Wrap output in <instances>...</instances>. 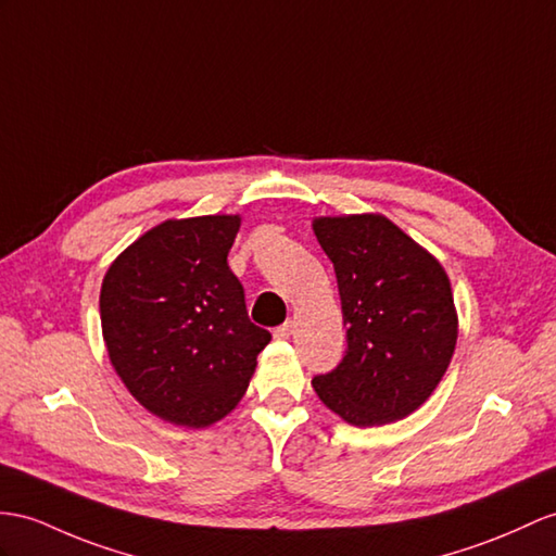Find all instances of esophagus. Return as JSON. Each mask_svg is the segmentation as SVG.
I'll list each match as a JSON object with an SVG mask.
<instances>
[{"instance_id":"esophagus-1","label":"esophagus","mask_w":556,"mask_h":556,"mask_svg":"<svg viewBox=\"0 0 556 556\" xmlns=\"http://www.w3.org/2000/svg\"><path fill=\"white\" fill-rule=\"evenodd\" d=\"M292 328H294V323H292V320H286L282 325H278V328L274 330V334L278 337V340H288V337L292 334Z\"/></svg>"}]
</instances>
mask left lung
<instances>
[{
	"mask_svg": "<svg viewBox=\"0 0 556 556\" xmlns=\"http://www.w3.org/2000/svg\"><path fill=\"white\" fill-rule=\"evenodd\" d=\"M314 231L334 266L346 351L311 384L349 425L403 419L431 396L455 351L451 280L380 214L323 216Z\"/></svg>",
	"mask_w": 556,
	"mask_h": 556,
	"instance_id": "left-lung-1",
	"label": "left lung"
}]
</instances>
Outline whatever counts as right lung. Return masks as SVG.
<instances>
[{
  "label": "right lung",
  "mask_w": 556,
  "mask_h": 556,
  "mask_svg": "<svg viewBox=\"0 0 556 556\" xmlns=\"http://www.w3.org/2000/svg\"><path fill=\"white\" fill-rule=\"evenodd\" d=\"M240 216L165 222L108 268L101 325L113 368L143 408L207 427L245 394L270 332L228 268Z\"/></svg>",
  "instance_id": "1"
}]
</instances>
